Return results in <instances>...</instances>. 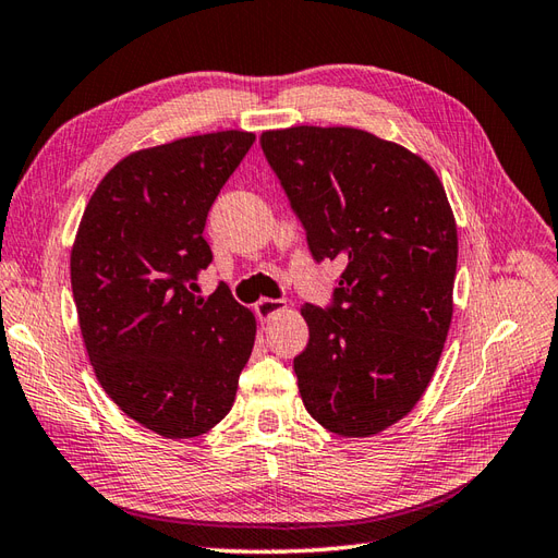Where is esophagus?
Wrapping results in <instances>:
<instances>
[{
    "label": "esophagus",
    "instance_id": "esophagus-1",
    "mask_svg": "<svg viewBox=\"0 0 558 558\" xmlns=\"http://www.w3.org/2000/svg\"><path fill=\"white\" fill-rule=\"evenodd\" d=\"M284 311H288V302H282V299H259V302L254 304L256 318H259L262 323H270Z\"/></svg>",
    "mask_w": 558,
    "mask_h": 558
}]
</instances>
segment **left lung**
I'll return each mask as SVG.
<instances>
[{
	"label": "left lung",
	"instance_id": "1",
	"mask_svg": "<svg viewBox=\"0 0 558 558\" xmlns=\"http://www.w3.org/2000/svg\"><path fill=\"white\" fill-rule=\"evenodd\" d=\"M262 148L316 262L347 264L335 306L304 304L299 393L327 432L375 436L417 405L452 320L457 223L424 157L355 126H288Z\"/></svg>",
	"mask_w": 558,
	"mask_h": 558
}]
</instances>
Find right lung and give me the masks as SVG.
<instances>
[{"instance_id": "right-lung-1", "label": "right lung", "mask_w": 558, "mask_h": 558, "mask_svg": "<svg viewBox=\"0 0 558 558\" xmlns=\"http://www.w3.org/2000/svg\"><path fill=\"white\" fill-rule=\"evenodd\" d=\"M254 138L226 130L134 150L77 226L70 282L96 379L165 438L203 436L228 415L254 347V313L228 284L195 294L211 262L207 211Z\"/></svg>"}]
</instances>
